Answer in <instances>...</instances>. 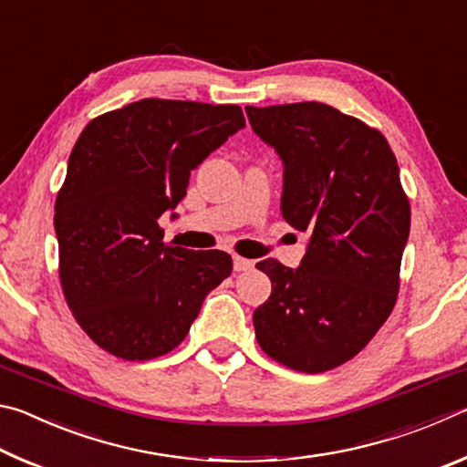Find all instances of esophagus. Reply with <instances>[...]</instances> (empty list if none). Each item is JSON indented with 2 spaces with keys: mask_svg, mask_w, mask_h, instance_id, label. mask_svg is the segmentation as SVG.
Listing matches in <instances>:
<instances>
[{
  "mask_svg": "<svg viewBox=\"0 0 467 467\" xmlns=\"http://www.w3.org/2000/svg\"><path fill=\"white\" fill-rule=\"evenodd\" d=\"M253 265H255V262H253V259L241 257V255H234V257H233V267H234V272H247V270H251Z\"/></svg>",
  "mask_w": 467,
  "mask_h": 467,
  "instance_id": "obj_1",
  "label": "esophagus"
}]
</instances>
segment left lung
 Wrapping results in <instances>:
<instances>
[{
  "instance_id": "1",
  "label": "left lung",
  "mask_w": 467,
  "mask_h": 467,
  "mask_svg": "<svg viewBox=\"0 0 467 467\" xmlns=\"http://www.w3.org/2000/svg\"><path fill=\"white\" fill-rule=\"evenodd\" d=\"M244 110L284 162V220L311 236L296 270L257 264L272 280L253 313L257 344L292 370L326 373L357 357L398 300L410 234L398 161L381 131L323 102Z\"/></svg>"
}]
</instances>
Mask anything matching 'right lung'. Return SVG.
Instances as JSON below:
<instances>
[{
	"label": "right lung",
	"mask_w": 467,
	"mask_h": 467,
	"mask_svg": "<svg viewBox=\"0 0 467 467\" xmlns=\"http://www.w3.org/2000/svg\"><path fill=\"white\" fill-rule=\"evenodd\" d=\"M241 128L236 105L144 99L94 117L80 133L55 200L59 280L78 326L102 350L123 360L164 357L231 275L224 251L162 243L158 218Z\"/></svg>",
	"instance_id": "add662e5"
}]
</instances>
